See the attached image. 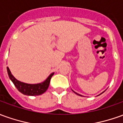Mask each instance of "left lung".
Masks as SVG:
<instances>
[{"mask_svg":"<svg viewBox=\"0 0 123 123\" xmlns=\"http://www.w3.org/2000/svg\"><path fill=\"white\" fill-rule=\"evenodd\" d=\"M75 93H76V94H78V95H79V96H81V95H80V94H78V93H76V92H75Z\"/></svg>","mask_w":123,"mask_h":123,"instance_id":"left-lung-1","label":"left lung"}]
</instances>
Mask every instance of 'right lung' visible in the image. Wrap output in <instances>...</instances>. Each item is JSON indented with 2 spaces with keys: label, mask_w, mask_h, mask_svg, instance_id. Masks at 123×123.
<instances>
[{
  "label": "right lung",
  "mask_w": 123,
  "mask_h": 123,
  "mask_svg": "<svg viewBox=\"0 0 123 123\" xmlns=\"http://www.w3.org/2000/svg\"><path fill=\"white\" fill-rule=\"evenodd\" d=\"M7 72H8L9 78L11 80V81L14 84L15 87L17 88L18 90L22 94L27 96H38L43 94L48 88L49 83H50L51 78L53 75V73H52L43 82L37 84H29L21 82L16 79L15 77L12 75L11 72L8 67H7Z\"/></svg>",
  "instance_id": "add662e5"
}]
</instances>
